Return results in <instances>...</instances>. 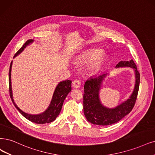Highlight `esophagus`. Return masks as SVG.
<instances>
[{
    "label": "esophagus",
    "mask_w": 155,
    "mask_h": 155,
    "mask_svg": "<svg viewBox=\"0 0 155 155\" xmlns=\"http://www.w3.org/2000/svg\"><path fill=\"white\" fill-rule=\"evenodd\" d=\"M72 85L74 88H79L81 86V82H80V81H78V80H75V81H74L72 82Z\"/></svg>",
    "instance_id": "34e87169"
}]
</instances>
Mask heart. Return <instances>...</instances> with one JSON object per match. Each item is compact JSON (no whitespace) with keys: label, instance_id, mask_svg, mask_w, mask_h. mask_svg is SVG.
Masks as SVG:
<instances>
[{"label":"heart","instance_id":"obj_1","mask_svg":"<svg viewBox=\"0 0 155 155\" xmlns=\"http://www.w3.org/2000/svg\"><path fill=\"white\" fill-rule=\"evenodd\" d=\"M104 58L105 54L104 53L101 52L99 49L93 48L84 51L82 55L80 57V60L86 62L91 60L89 68L91 71H94L100 66Z\"/></svg>","mask_w":155,"mask_h":155}]
</instances>
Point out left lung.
I'll list each match as a JSON object with an SVG mask.
<instances>
[{
  "label": "left lung",
  "instance_id": "8db88e82",
  "mask_svg": "<svg viewBox=\"0 0 155 155\" xmlns=\"http://www.w3.org/2000/svg\"><path fill=\"white\" fill-rule=\"evenodd\" d=\"M129 67L134 69L135 84L134 89L130 98L114 108H107L101 104L99 93L102 82L107 73L91 77L84 84V113L87 121L93 124L107 126L117 123L128 114L135 105L140 84V73L137 66L131 59L121 61L116 68Z\"/></svg>",
  "mask_w": 155,
  "mask_h": 155
}]
</instances>
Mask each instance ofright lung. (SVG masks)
Masks as SVG:
<instances>
[{"instance_id":"right-lung-1","label":"right lung","mask_w":155,"mask_h":155,"mask_svg":"<svg viewBox=\"0 0 155 155\" xmlns=\"http://www.w3.org/2000/svg\"><path fill=\"white\" fill-rule=\"evenodd\" d=\"M34 39L27 40V41L24 43V45L20 48V49L15 54L14 57L20 54L27 45H28L30 43H32ZM11 67H12V62H11L9 72V90L11 100H12L15 107L16 108V109L20 112V113L23 116L27 119L28 121L34 123L45 124L54 121L61 112L63 102H64L65 98H66L67 95L71 91V81L66 80V81L59 82L58 85H57V87L54 91L52 99H51L50 104L48 106L47 109L41 114H36V115H32V114H27L24 112V111H22L20 108L16 105L14 101L13 98L12 88H11Z\"/></svg>"}]
</instances>
